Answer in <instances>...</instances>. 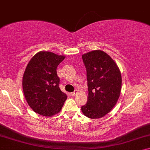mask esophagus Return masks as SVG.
Returning a JSON list of instances; mask_svg holds the SVG:
<instances>
[{
	"label": "esophagus",
	"instance_id": "obj_1",
	"mask_svg": "<svg viewBox=\"0 0 150 150\" xmlns=\"http://www.w3.org/2000/svg\"><path fill=\"white\" fill-rule=\"evenodd\" d=\"M77 93V90H75L74 92H71V96H75L76 94Z\"/></svg>",
	"mask_w": 150,
	"mask_h": 150
}]
</instances>
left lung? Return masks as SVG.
Listing matches in <instances>:
<instances>
[{
    "label": "left lung",
    "mask_w": 150,
    "mask_h": 150,
    "mask_svg": "<svg viewBox=\"0 0 150 150\" xmlns=\"http://www.w3.org/2000/svg\"><path fill=\"white\" fill-rule=\"evenodd\" d=\"M87 72L88 96L82 112L91 119L106 115L116 104L122 87L117 65L105 52L94 50L82 56Z\"/></svg>",
    "instance_id": "8db88e82"
}]
</instances>
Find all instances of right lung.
Listing matches in <instances>:
<instances>
[{"label": "right lung", "instance_id": "right-lung-1", "mask_svg": "<svg viewBox=\"0 0 150 150\" xmlns=\"http://www.w3.org/2000/svg\"><path fill=\"white\" fill-rule=\"evenodd\" d=\"M65 56L39 52L27 65L22 80L26 100L35 112L52 116L62 109L67 96L59 88L56 69Z\"/></svg>", "mask_w": 150, "mask_h": 150}]
</instances>
